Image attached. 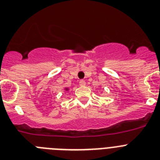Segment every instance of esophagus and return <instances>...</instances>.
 <instances>
[{"label": "esophagus", "mask_w": 160, "mask_h": 160, "mask_svg": "<svg viewBox=\"0 0 160 160\" xmlns=\"http://www.w3.org/2000/svg\"><path fill=\"white\" fill-rule=\"evenodd\" d=\"M79 85H80L81 87H84V86H86V82H85L84 80H81V81L79 82Z\"/></svg>", "instance_id": "34e87169"}]
</instances>
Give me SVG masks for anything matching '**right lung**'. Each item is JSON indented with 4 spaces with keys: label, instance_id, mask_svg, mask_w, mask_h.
<instances>
[{
    "label": "right lung",
    "instance_id": "add662e5",
    "mask_svg": "<svg viewBox=\"0 0 160 160\" xmlns=\"http://www.w3.org/2000/svg\"><path fill=\"white\" fill-rule=\"evenodd\" d=\"M65 90H66V91H68V90H69V88H67V87H66V88H65Z\"/></svg>",
    "mask_w": 160,
    "mask_h": 160
}]
</instances>
